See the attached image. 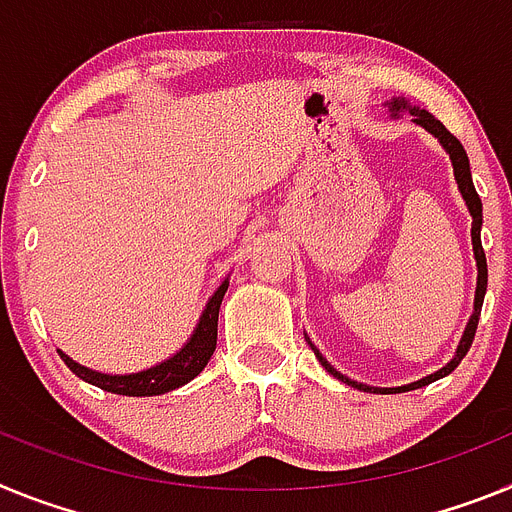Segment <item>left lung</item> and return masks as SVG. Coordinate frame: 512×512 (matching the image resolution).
<instances>
[{
    "mask_svg": "<svg viewBox=\"0 0 512 512\" xmlns=\"http://www.w3.org/2000/svg\"><path fill=\"white\" fill-rule=\"evenodd\" d=\"M399 108H410L407 102H391V110L397 113ZM410 115H415V123H420L425 131H430L435 136V139L441 141L443 146H446V151L451 154V162H453V172H456V182H459V190L461 195H464L466 206H469V213L471 219H474V224H471V242H474V257H477V268H479V278H477V299H474V314H471L469 319V327H466L464 337H461L459 342V350H456V355H453V361L448 363V366H443L441 371L430 373V376H425V379L415 381V384H407V386H399V389H373V386H366V384H358V381H350L348 376H342L340 371H335V368L327 363V358H322V353H319L314 345H311V350H314V355L319 358V363H322L327 371L335 376V379L345 381V384L355 386V389H363V391H412V389H420V386H428L430 381H438L443 379V376H448V373L453 371V368L459 366L461 358H464L466 353H469L471 342H474V335H477V324H479V311H482V301H484V291H487V257H484V250H482V239H479V231H482V201H479L477 190H474V182H471V170H469V157H466L464 146H461V141L453 136L451 131H448L446 126H443L435 115H430L428 110H417V108H410Z\"/></svg>",
    "mask_w": 512,
    "mask_h": 512,
    "instance_id": "1",
    "label": "left lung"
}]
</instances>
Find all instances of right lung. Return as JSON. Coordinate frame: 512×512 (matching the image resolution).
I'll return each mask as SVG.
<instances>
[{
  "mask_svg": "<svg viewBox=\"0 0 512 512\" xmlns=\"http://www.w3.org/2000/svg\"><path fill=\"white\" fill-rule=\"evenodd\" d=\"M226 288H229V281L221 283L219 291L213 293L188 345L177 355H172L170 361L159 363V366L146 368L141 373H128V376H110V373H97L79 366V363H74L69 355L59 350L61 361L87 384L100 386V389L113 391V394H123V397H157V394H164V391L177 389V386L195 379L211 361L213 350H216V330H219V306Z\"/></svg>",
  "mask_w": 512,
  "mask_h": 512,
  "instance_id": "right-lung-1",
  "label": "right lung"
}]
</instances>
